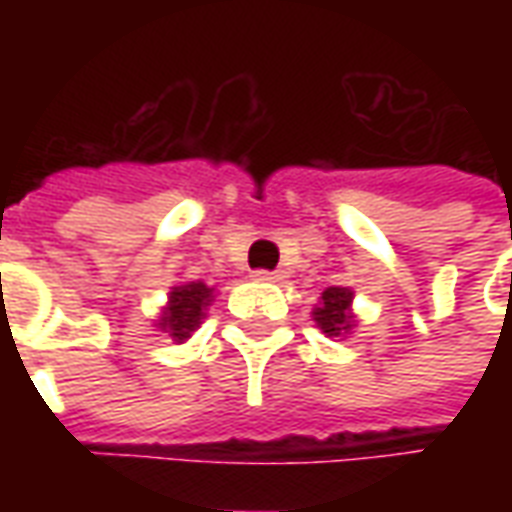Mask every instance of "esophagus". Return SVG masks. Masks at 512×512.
I'll return each instance as SVG.
<instances>
[{"label": "esophagus", "instance_id": "1", "mask_svg": "<svg viewBox=\"0 0 512 512\" xmlns=\"http://www.w3.org/2000/svg\"><path fill=\"white\" fill-rule=\"evenodd\" d=\"M255 279L257 282H282L285 274L282 271H266V268H260V271H255Z\"/></svg>", "mask_w": 512, "mask_h": 512}]
</instances>
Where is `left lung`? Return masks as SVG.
<instances>
[{
	"label": "left lung",
	"mask_w": 512,
	"mask_h": 512,
	"mask_svg": "<svg viewBox=\"0 0 512 512\" xmlns=\"http://www.w3.org/2000/svg\"><path fill=\"white\" fill-rule=\"evenodd\" d=\"M323 304L321 307H315V321L321 326L323 332L329 334V337H340L343 332H348L354 321H351V299H354V293L348 288H329L323 290Z\"/></svg>",
	"instance_id": "8db88e82"
}]
</instances>
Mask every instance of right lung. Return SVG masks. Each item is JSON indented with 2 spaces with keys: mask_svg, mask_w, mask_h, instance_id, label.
<instances>
[{
  "mask_svg": "<svg viewBox=\"0 0 512 512\" xmlns=\"http://www.w3.org/2000/svg\"><path fill=\"white\" fill-rule=\"evenodd\" d=\"M208 301H211V288L202 282H186V285L172 288L167 310L158 318V329L169 332V337L183 343L205 318Z\"/></svg>",
  "mask_w": 512,
  "mask_h": 512,
  "instance_id": "1",
  "label": "right lung"
}]
</instances>
